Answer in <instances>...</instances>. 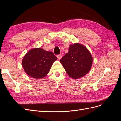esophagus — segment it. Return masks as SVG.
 Wrapping results in <instances>:
<instances>
[{"mask_svg":"<svg viewBox=\"0 0 121 121\" xmlns=\"http://www.w3.org/2000/svg\"><path fill=\"white\" fill-rule=\"evenodd\" d=\"M57 57L58 60H60L62 58V55L61 54H58L57 56Z\"/></svg>","mask_w":121,"mask_h":121,"instance_id":"obj_1","label":"esophagus"}]
</instances>
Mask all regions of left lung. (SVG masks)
Returning a JSON list of instances; mask_svg holds the SVG:
<instances>
[{"label":"left lung","instance_id":"1","mask_svg":"<svg viewBox=\"0 0 121 121\" xmlns=\"http://www.w3.org/2000/svg\"><path fill=\"white\" fill-rule=\"evenodd\" d=\"M69 77L78 79L85 76L92 67L93 58L86 47L79 43L71 45L60 60Z\"/></svg>","mask_w":121,"mask_h":121}]
</instances>
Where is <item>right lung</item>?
Listing matches in <instances>:
<instances>
[{"mask_svg": "<svg viewBox=\"0 0 121 121\" xmlns=\"http://www.w3.org/2000/svg\"><path fill=\"white\" fill-rule=\"evenodd\" d=\"M57 59L52 52L34 48L25 55L22 66L29 76L35 79H41L47 75L54 61Z\"/></svg>", "mask_w": 121, "mask_h": 121, "instance_id": "1", "label": "right lung"}]
</instances>
